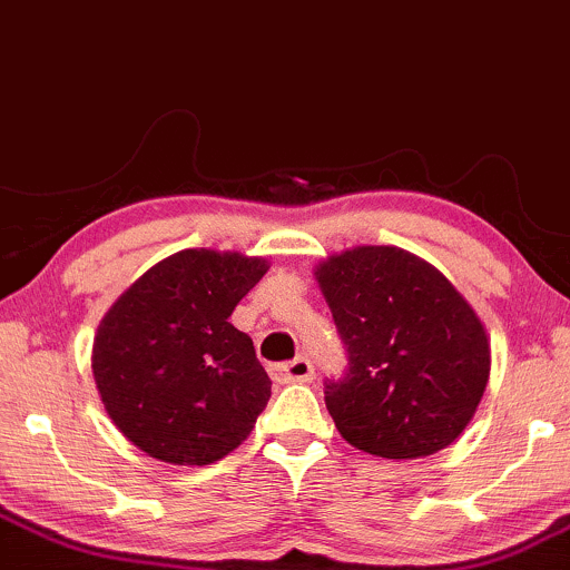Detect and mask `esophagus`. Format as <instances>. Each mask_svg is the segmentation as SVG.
<instances>
[{
    "label": "esophagus",
    "mask_w": 570,
    "mask_h": 570,
    "mask_svg": "<svg viewBox=\"0 0 570 570\" xmlns=\"http://www.w3.org/2000/svg\"><path fill=\"white\" fill-rule=\"evenodd\" d=\"M271 374L276 382H311L315 376V368L313 363L303 358H294V361H286V363H278V366H271Z\"/></svg>",
    "instance_id": "1"
}]
</instances>
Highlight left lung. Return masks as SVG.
<instances>
[{"mask_svg": "<svg viewBox=\"0 0 570 570\" xmlns=\"http://www.w3.org/2000/svg\"><path fill=\"white\" fill-rule=\"evenodd\" d=\"M315 276L347 351L345 372L324 382L342 438L385 459L454 443L491 372L489 337L468 299L395 246L328 257Z\"/></svg>", "mask_w": 570, "mask_h": 570, "instance_id": "left-lung-1", "label": "left lung"}]
</instances>
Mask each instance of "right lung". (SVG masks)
I'll use <instances>...</instances> for the list:
<instances>
[{
	"label": "right lung",
	"mask_w": 570,
	"mask_h": 570,
	"mask_svg": "<svg viewBox=\"0 0 570 570\" xmlns=\"http://www.w3.org/2000/svg\"><path fill=\"white\" fill-rule=\"evenodd\" d=\"M265 271L257 257L177 252L102 318L92 347L102 406L148 456L202 468L252 433L271 380L228 318Z\"/></svg>",
	"instance_id": "right-lung-1"
}]
</instances>
